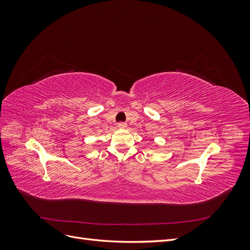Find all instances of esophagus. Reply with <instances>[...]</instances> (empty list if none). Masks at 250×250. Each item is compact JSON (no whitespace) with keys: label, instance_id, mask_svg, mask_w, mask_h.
<instances>
[{"label":"esophagus","instance_id":"1","mask_svg":"<svg viewBox=\"0 0 250 250\" xmlns=\"http://www.w3.org/2000/svg\"><path fill=\"white\" fill-rule=\"evenodd\" d=\"M118 127H119V128H126V127H127V124L124 123V122H120V123H118Z\"/></svg>","mask_w":250,"mask_h":250}]
</instances>
